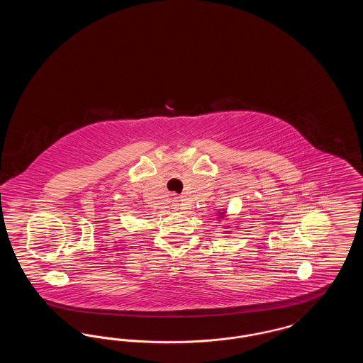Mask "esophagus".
I'll list each match as a JSON object with an SVG mask.
<instances>
[{
    "label": "esophagus",
    "mask_w": 363,
    "mask_h": 363,
    "mask_svg": "<svg viewBox=\"0 0 363 363\" xmlns=\"http://www.w3.org/2000/svg\"><path fill=\"white\" fill-rule=\"evenodd\" d=\"M174 208H178L179 207V204H178V201H175V203H174V206H173Z\"/></svg>",
    "instance_id": "esophagus-1"
}]
</instances>
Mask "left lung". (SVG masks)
I'll return each mask as SVG.
<instances>
[{
	"instance_id": "8db88e82",
	"label": "left lung",
	"mask_w": 363,
	"mask_h": 363,
	"mask_svg": "<svg viewBox=\"0 0 363 363\" xmlns=\"http://www.w3.org/2000/svg\"><path fill=\"white\" fill-rule=\"evenodd\" d=\"M225 212H220V213H219V218H220V219H223V218H225Z\"/></svg>"
}]
</instances>
